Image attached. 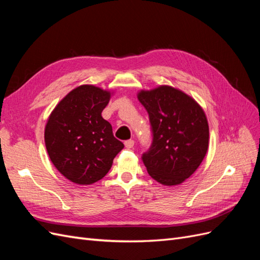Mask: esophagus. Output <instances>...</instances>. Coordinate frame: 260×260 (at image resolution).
<instances>
[{"label":"esophagus","instance_id":"1","mask_svg":"<svg viewBox=\"0 0 260 260\" xmlns=\"http://www.w3.org/2000/svg\"><path fill=\"white\" fill-rule=\"evenodd\" d=\"M124 146L127 148H132L133 146H135V141H133V140L124 141Z\"/></svg>","mask_w":260,"mask_h":260}]
</instances>
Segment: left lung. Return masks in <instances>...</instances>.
Listing matches in <instances>:
<instances>
[{"label": "left lung", "instance_id": "1", "mask_svg": "<svg viewBox=\"0 0 260 260\" xmlns=\"http://www.w3.org/2000/svg\"><path fill=\"white\" fill-rule=\"evenodd\" d=\"M148 113L153 141L142 155L148 175L164 185H177L194 174L208 149L205 113L178 89L161 85L138 94Z\"/></svg>", "mask_w": 260, "mask_h": 260}]
</instances>
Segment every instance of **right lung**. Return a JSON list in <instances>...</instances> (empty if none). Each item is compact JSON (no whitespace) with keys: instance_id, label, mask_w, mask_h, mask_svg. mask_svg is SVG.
Returning a JSON list of instances; mask_svg holds the SVG:
<instances>
[{"instance_id":"obj_1","label":"right lung","mask_w":260,"mask_h":260,"mask_svg":"<svg viewBox=\"0 0 260 260\" xmlns=\"http://www.w3.org/2000/svg\"><path fill=\"white\" fill-rule=\"evenodd\" d=\"M111 92L84 84L70 91L49 117L44 141L53 165L77 184H92L106 176L123 143L102 117Z\"/></svg>"}]
</instances>
